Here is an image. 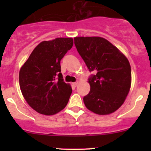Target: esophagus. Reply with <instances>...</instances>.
Masks as SVG:
<instances>
[{
    "label": "esophagus",
    "mask_w": 151,
    "mask_h": 151,
    "mask_svg": "<svg viewBox=\"0 0 151 151\" xmlns=\"http://www.w3.org/2000/svg\"><path fill=\"white\" fill-rule=\"evenodd\" d=\"M72 84H73V85H74V87H76V86H77V85H78V82H75V83H72Z\"/></svg>",
    "instance_id": "34e87169"
}]
</instances>
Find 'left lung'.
Returning a JSON list of instances; mask_svg holds the SVG:
<instances>
[{
  "label": "left lung",
  "mask_w": 151,
  "mask_h": 151,
  "mask_svg": "<svg viewBox=\"0 0 151 151\" xmlns=\"http://www.w3.org/2000/svg\"><path fill=\"white\" fill-rule=\"evenodd\" d=\"M74 45L91 72V91L83 98L89 110L99 115L116 111L124 102L132 83L126 56L101 37H75Z\"/></svg>",
  "instance_id": "1"
}]
</instances>
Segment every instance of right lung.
Returning <instances> with one entry per match:
<instances>
[{
	"instance_id": "obj_1",
	"label": "right lung",
	"mask_w": 151,
	"mask_h": 151,
	"mask_svg": "<svg viewBox=\"0 0 151 151\" xmlns=\"http://www.w3.org/2000/svg\"><path fill=\"white\" fill-rule=\"evenodd\" d=\"M72 46L71 38L41 42L20 68L21 92L28 104L39 113L54 115L68 104L72 90L63 82L60 60Z\"/></svg>"
}]
</instances>
